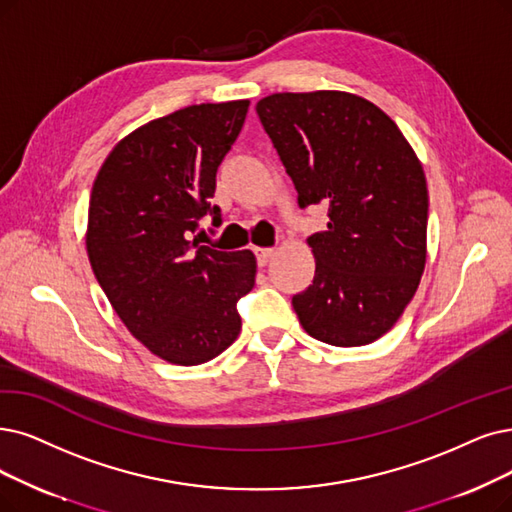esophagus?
<instances>
[{
  "label": "esophagus",
  "mask_w": 512,
  "mask_h": 512,
  "mask_svg": "<svg viewBox=\"0 0 512 512\" xmlns=\"http://www.w3.org/2000/svg\"><path fill=\"white\" fill-rule=\"evenodd\" d=\"M275 250L273 248H258L256 250V260H258V267H267V264L271 262Z\"/></svg>",
  "instance_id": "esophagus-1"
}]
</instances>
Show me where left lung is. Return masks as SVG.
<instances>
[{
  "label": "left lung",
  "mask_w": 512,
  "mask_h": 512,
  "mask_svg": "<svg viewBox=\"0 0 512 512\" xmlns=\"http://www.w3.org/2000/svg\"><path fill=\"white\" fill-rule=\"evenodd\" d=\"M264 132L304 210L327 206L309 235L315 277L292 298L313 338L363 346L391 330L414 298L426 262L428 191L395 121L346 92H281L258 100Z\"/></svg>",
  "instance_id": "8db88e82"
}]
</instances>
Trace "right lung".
I'll return each mask as SVG.
<instances>
[{"label": "right lung", "mask_w": 512, "mask_h": 512, "mask_svg": "<svg viewBox=\"0 0 512 512\" xmlns=\"http://www.w3.org/2000/svg\"><path fill=\"white\" fill-rule=\"evenodd\" d=\"M248 107L206 102L149 121L109 153L92 187L94 277L132 336L176 365L229 349L241 330L237 302L254 288L250 250L220 252L194 236L206 214L222 224L216 172Z\"/></svg>", "instance_id": "right-lung-1"}]
</instances>
